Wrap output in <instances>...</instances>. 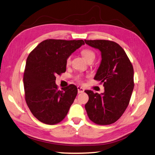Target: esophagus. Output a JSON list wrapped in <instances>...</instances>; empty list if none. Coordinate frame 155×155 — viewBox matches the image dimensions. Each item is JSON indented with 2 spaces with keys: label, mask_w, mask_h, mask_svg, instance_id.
<instances>
[{
  "label": "esophagus",
  "mask_w": 155,
  "mask_h": 155,
  "mask_svg": "<svg viewBox=\"0 0 155 155\" xmlns=\"http://www.w3.org/2000/svg\"><path fill=\"white\" fill-rule=\"evenodd\" d=\"M78 94H80V93H83L84 92V90L83 87H81L80 86H78Z\"/></svg>",
  "instance_id": "obj_1"
}]
</instances>
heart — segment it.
<instances>
[{"label": "heart", "mask_w": 155, "mask_h": 155, "mask_svg": "<svg viewBox=\"0 0 155 155\" xmlns=\"http://www.w3.org/2000/svg\"><path fill=\"white\" fill-rule=\"evenodd\" d=\"M81 54L83 55L84 59H85L87 61L94 60L95 59V56H96L94 52L88 48H86L82 50V51H81ZM70 62H71V56H69L68 59H67V61H66V63L68 65L70 63ZM75 79L78 82H81L82 77H81V75H78L75 76Z\"/></svg>", "instance_id": "b5f03b06"}]
</instances>
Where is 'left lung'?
Listing matches in <instances>:
<instances>
[{
	"instance_id": "left-lung-1",
	"label": "left lung",
	"mask_w": 155,
	"mask_h": 155,
	"mask_svg": "<svg viewBox=\"0 0 155 155\" xmlns=\"http://www.w3.org/2000/svg\"><path fill=\"white\" fill-rule=\"evenodd\" d=\"M101 52V63L94 77L103 83L102 94L86 90L89 100L85 109L96 124L109 125L121 117L129 104L134 83V69L124 50L117 43L105 40H84Z\"/></svg>"
}]
</instances>
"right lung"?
I'll list each match as a JSON object with an SVG mask.
<instances>
[{"instance_id":"1","label":"right lung","mask_w":155,"mask_h":155,"mask_svg":"<svg viewBox=\"0 0 155 155\" xmlns=\"http://www.w3.org/2000/svg\"><path fill=\"white\" fill-rule=\"evenodd\" d=\"M83 45L82 40L48 39L28 57L23 75L25 101L33 115L42 123H59L74 103L77 87L70 84L58 90L55 76L65 72L67 59Z\"/></svg>"}]
</instances>
